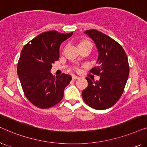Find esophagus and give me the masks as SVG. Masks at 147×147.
Returning <instances> with one entry per match:
<instances>
[{"mask_svg":"<svg viewBox=\"0 0 147 147\" xmlns=\"http://www.w3.org/2000/svg\"><path fill=\"white\" fill-rule=\"evenodd\" d=\"M78 78H79V77H78V76H76L75 75L72 76V80H77Z\"/></svg>","mask_w":147,"mask_h":147,"instance_id":"esophagus-1","label":"esophagus"}]
</instances>
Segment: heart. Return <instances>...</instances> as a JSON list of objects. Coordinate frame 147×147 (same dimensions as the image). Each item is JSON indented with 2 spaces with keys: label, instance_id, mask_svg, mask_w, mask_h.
<instances>
[{
  "label": "heart",
  "instance_id": "obj_1",
  "mask_svg": "<svg viewBox=\"0 0 147 147\" xmlns=\"http://www.w3.org/2000/svg\"><path fill=\"white\" fill-rule=\"evenodd\" d=\"M84 43H91L92 44L91 42L89 41H82L81 43L79 44V45H81V44H84ZM74 69L76 70V71H78V70H79V68H78V67H75L74 68Z\"/></svg>",
  "mask_w": 147,
  "mask_h": 147
}]
</instances>
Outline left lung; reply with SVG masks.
<instances>
[{
	"instance_id": "obj_1",
	"label": "left lung",
	"mask_w": 147,
	"mask_h": 147,
	"mask_svg": "<svg viewBox=\"0 0 147 147\" xmlns=\"http://www.w3.org/2000/svg\"><path fill=\"white\" fill-rule=\"evenodd\" d=\"M85 33L97 47L98 65L90 72L99 76L100 80L86 78L88 86L82 92V98L90 107L105 110L113 106L123 93L129 75L128 57L122 46L106 34L95 29Z\"/></svg>"
}]
</instances>
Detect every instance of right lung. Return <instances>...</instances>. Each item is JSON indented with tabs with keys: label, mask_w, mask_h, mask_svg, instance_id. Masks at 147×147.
<instances>
[{
	"label": "right lung",
	"mask_w": 147,
	"mask_h": 147,
	"mask_svg": "<svg viewBox=\"0 0 147 147\" xmlns=\"http://www.w3.org/2000/svg\"><path fill=\"white\" fill-rule=\"evenodd\" d=\"M70 33L56 31L43 32L24 46L17 64L24 94L34 106L42 109L53 107L63 97V90L71 80V76L62 74L53 76L52 64L59 58L62 42Z\"/></svg>",
	"instance_id": "right-lung-1"
}]
</instances>
